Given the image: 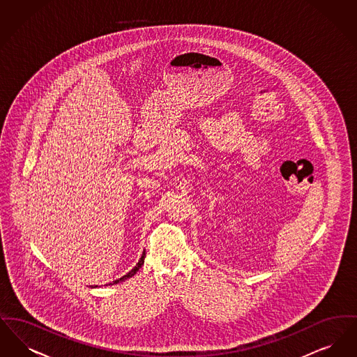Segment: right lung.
I'll use <instances>...</instances> for the list:
<instances>
[{"label":"right lung","instance_id":"obj_1","mask_svg":"<svg viewBox=\"0 0 357 357\" xmlns=\"http://www.w3.org/2000/svg\"><path fill=\"white\" fill-rule=\"evenodd\" d=\"M144 257H146V252H143V255H142V257H140V259H139V262L136 264L135 268L131 271L130 273H127L126 275H123L121 278H119V280H116V281H114V282H111L109 285H115V284H119V282H121V281H124V280H127V278H130V277H132L134 274H135L140 268H142V265L144 264Z\"/></svg>","mask_w":357,"mask_h":357}]
</instances>
